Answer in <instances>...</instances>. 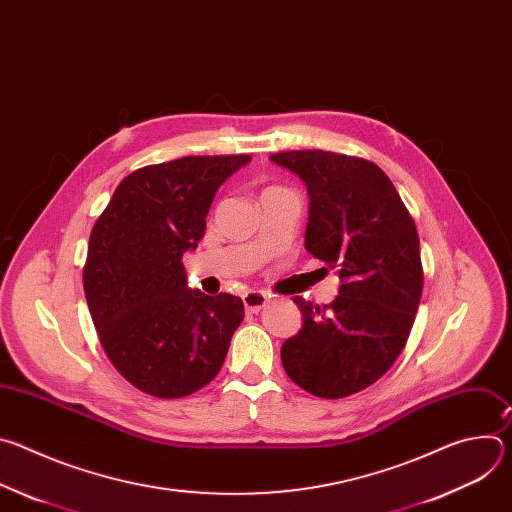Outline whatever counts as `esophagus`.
<instances>
[{"label": "esophagus", "mask_w": 512, "mask_h": 512, "mask_svg": "<svg viewBox=\"0 0 512 512\" xmlns=\"http://www.w3.org/2000/svg\"><path fill=\"white\" fill-rule=\"evenodd\" d=\"M269 302V298L263 294V291H247V294H243V304L247 308V312L251 314H257L259 310L265 308V304Z\"/></svg>", "instance_id": "1"}]
</instances>
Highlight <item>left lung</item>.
<instances>
[{"mask_svg":"<svg viewBox=\"0 0 512 512\" xmlns=\"http://www.w3.org/2000/svg\"><path fill=\"white\" fill-rule=\"evenodd\" d=\"M271 162L306 184V249L340 275L330 306L294 298L304 324L281 346L283 369L304 391L342 399L381 379L405 348L423 289L417 229L373 162L322 150Z\"/></svg>","mask_w":512,"mask_h":512,"instance_id":"left-lung-1","label":"left lung"}]
</instances>
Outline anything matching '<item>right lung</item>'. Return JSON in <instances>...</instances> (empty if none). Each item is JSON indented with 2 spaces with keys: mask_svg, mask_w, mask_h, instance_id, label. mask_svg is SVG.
Returning <instances> with one entry per match:
<instances>
[{
  "mask_svg": "<svg viewBox=\"0 0 512 512\" xmlns=\"http://www.w3.org/2000/svg\"><path fill=\"white\" fill-rule=\"evenodd\" d=\"M249 156H188L131 172L89 239L85 296L103 350L139 391L178 399L208 385L245 318L243 300L190 289L182 255L204 237L221 184Z\"/></svg>",
  "mask_w": 512,
  "mask_h": 512,
  "instance_id": "add662e5",
  "label": "right lung"
}]
</instances>
